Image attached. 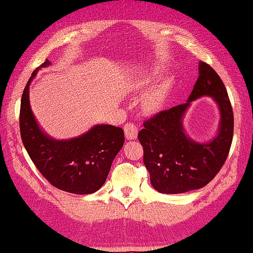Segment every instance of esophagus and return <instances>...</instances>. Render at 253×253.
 <instances>
[{
	"mask_svg": "<svg viewBox=\"0 0 253 253\" xmlns=\"http://www.w3.org/2000/svg\"><path fill=\"white\" fill-rule=\"evenodd\" d=\"M125 134L126 140H135L137 137V128L132 123H126L125 126Z\"/></svg>",
	"mask_w": 253,
	"mask_h": 253,
	"instance_id": "1",
	"label": "esophagus"
}]
</instances>
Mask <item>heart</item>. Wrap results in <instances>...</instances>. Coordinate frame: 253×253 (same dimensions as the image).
I'll list each match as a JSON object with an SVG mask.
<instances>
[{
    "instance_id": "b5f03b06",
    "label": "heart",
    "mask_w": 253,
    "mask_h": 253,
    "mask_svg": "<svg viewBox=\"0 0 253 253\" xmlns=\"http://www.w3.org/2000/svg\"><path fill=\"white\" fill-rule=\"evenodd\" d=\"M157 71H159L157 68L152 69L149 73V75L144 78V80H142L140 83V85H144L146 84H149L150 82H152V79L155 77ZM169 85H170L169 79L163 80V82L157 84L156 87H154L153 90H151V91L146 94L143 106H144V109L147 112H156L162 107Z\"/></svg>"
}]
</instances>
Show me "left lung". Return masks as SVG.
Returning <instances> with one entry per match:
<instances>
[{
  "label": "left lung",
  "instance_id": "8db88e82",
  "mask_svg": "<svg viewBox=\"0 0 253 253\" xmlns=\"http://www.w3.org/2000/svg\"><path fill=\"white\" fill-rule=\"evenodd\" d=\"M203 96H211L217 104L219 125L211 140L198 142L185 133L183 118L194 100ZM232 134L233 113L225 85L211 66L199 61L198 79L187 101L157 113L144 122L137 135L152 186L162 194H182L206 186L225 163Z\"/></svg>",
  "mask_w": 253,
  "mask_h": 253
}]
</instances>
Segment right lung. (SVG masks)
Here are the masks:
<instances>
[{
  "label": "right lung",
  "mask_w": 253,
  "mask_h": 253,
  "mask_svg": "<svg viewBox=\"0 0 253 253\" xmlns=\"http://www.w3.org/2000/svg\"><path fill=\"white\" fill-rule=\"evenodd\" d=\"M48 59L36 68L21 100L20 128L23 144L38 170L56 188L87 195L106 183L111 164L125 143L121 127L96 125L83 134L57 140L38 125L30 103V85L38 70L49 67Z\"/></svg>",
  "instance_id": "add662e5"
}]
</instances>
